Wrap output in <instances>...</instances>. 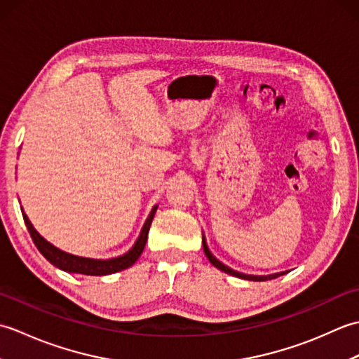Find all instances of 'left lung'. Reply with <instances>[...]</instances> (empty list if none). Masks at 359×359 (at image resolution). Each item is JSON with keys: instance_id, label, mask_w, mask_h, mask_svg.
Masks as SVG:
<instances>
[{"instance_id": "1", "label": "left lung", "mask_w": 359, "mask_h": 359, "mask_svg": "<svg viewBox=\"0 0 359 359\" xmlns=\"http://www.w3.org/2000/svg\"><path fill=\"white\" fill-rule=\"evenodd\" d=\"M202 243H203V251H205V256L208 257V261L216 266V269H219L220 271H225L228 274H231V276H236V278H241V279H247V280H269V279H274L278 276H282V274H285V271L282 273H274V274H269V276H253V274H243V273H239V271H234L233 269H230V266L224 265L220 261H217V259L211 255V251L208 250V245L207 242H205V236H202Z\"/></svg>"}]
</instances>
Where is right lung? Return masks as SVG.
Returning a JSON list of instances; mask_svg holds the SVG:
<instances>
[{"instance_id": "right-lung-1", "label": "right lung", "mask_w": 359, "mask_h": 359, "mask_svg": "<svg viewBox=\"0 0 359 359\" xmlns=\"http://www.w3.org/2000/svg\"><path fill=\"white\" fill-rule=\"evenodd\" d=\"M156 210H157V205L151 210L147 222H144V225L142 228L139 239H137V242L134 243V247L123 256L104 259V261L103 259H89V257L74 256V255L66 253V251H62L57 247H53L50 242L46 241L43 236L35 230L34 225L30 224V220L27 219L25 211H22V219H25V224L30 233V238H32L38 251H40V253L46 259H48L52 265H55L57 269L67 271V273L86 274V276H106V274H112V273H117V271L128 269V266H131L137 261V259L140 257L142 251L144 248V243H147V239H148V231H149L152 219H154Z\"/></svg>"}]
</instances>
